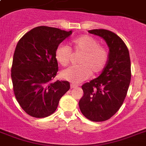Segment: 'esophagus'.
Instances as JSON below:
<instances>
[{
	"label": "esophagus",
	"mask_w": 146,
	"mask_h": 146,
	"mask_svg": "<svg viewBox=\"0 0 146 146\" xmlns=\"http://www.w3.org/2000/svg\"><path fill=\"white\" fill-rule=\"evenodd\" d=\"M78 86H76V85H74V84H73V83H72V84H70V88L71 89H74V88H76V87H77Z\"/></svg>",
	"instance_id": "1"
}]
</instances>
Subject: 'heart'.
I'll list each match as a JSON object with an SVG mask.
<instances>
[{
    "label": "heart",
    "mask_w": 146,
    "mask_h": 146,
    "mask_svg": "<svg viewBox=\"0 0 146 146\" xmlns=\"http://www.w3.org/2000/svg\"><path fill=\"white\" fill-rule=\"evenodd\" d=\"M72 45L76 53L82 54L78 61L80 66L62 71V79L77 84L87 80L91 74L96 75L104 70L108 61V51L99 45L97 39L89 35H81L72 41ZM54 57L58 64L66 66L70 61V49L66 45L59 44L54 51Z\"/></svg>",
    "instance_id": "obj_1"
}]
</instances>
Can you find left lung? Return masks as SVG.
Segmentation results:
<instances>
[{"label": "left lung", "mask_w": 146, "mask_h": 146, "mask_svg": "<svg viewBox=\"0 0 146 146\" xmlns=\"http://www.w3.org/2000/svg\"><path fill=\"white\" fill-rule=\"evenodd\" d=\"M89 33L106 42L108 61L98 77L82 86L84 94L79 106L87 119L101 122L110 119L123 104L131 80V64L127 45L115 33L106 29Z\"/></svg>", "instance_id": "1"}]
</instances>
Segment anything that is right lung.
I'll list each match as a JSON object with an SVG mask.
<instances>
[{
    "label": "right lung",
    "instance_id": "1",
    "mask_svg": "<svg viewBox=\"0 0 146 146\" xmlns=\"http://www.w3.org/2000/svg\"><path fill=\"white\" fill-rule=\"evenodd\" d=\"M71 34L72 31L38 26L17 43L11 68L13 92L20 107L33 117L52 114L70 89L67 81L52 80L58 71L55 50Z\"/></svg>",
    "mask_w": 146,
    "mask_h": 146
}]
</instances>
